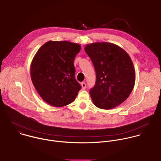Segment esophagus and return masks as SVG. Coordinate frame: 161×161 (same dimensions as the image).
<instances>
[{
  "instance_id": "1",
  "label": "esophagus",
  "mask_w": 161,
  "mask_h": 161,
  "mask_svg": "<svg viewBox=\"0 0 161 161\" xmlns=\"http://www.w3.org/2000/svg\"><path fill=\"white\" fill-rule=\"evenodd\" d=\"M81 86H82V88L83 89H85L86 87V83H85V82H82V83H81Z\"/></svg>"
}]
</instances>
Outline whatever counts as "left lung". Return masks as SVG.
Segmentation results:
<instances>
[{
  "label": "left lung",
  "mask_w": 161,
  "mask_h": 161,
  "mask_svg": "<svg viewBox=\"0 0 161 161\" xmlns=\"http://www.w3.org/2000/svg\"><path fill=\"white\" fill-rule=\"evenodd\" d=\"M96 72V82L89 93L94 104L108 110L129 96L135 85L133 62L125 50L109 42L87 44L84 48Z\"/></svg>",
  "instance_id": "1"
}]
</instances>
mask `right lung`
Segmentation results:
<instances>
[{
	"label": "right lung",
	"mask_w": 161,
	"mask_h": 161,
	"mask_svg": "<svg viewBox=\"0 0 161 161\" xmlns=\"http://www.w3.org/2000/svg\"><path fill=\"white\" fill-rule=\"evenodd\" d=\"M80 49L77 43L49 41L35 54L30 68L31 80L41 97L51 106L61 107L72 103L81 89L74 66Z\"/></svg>",
	"instance_id": "1"
}]
</instances>
